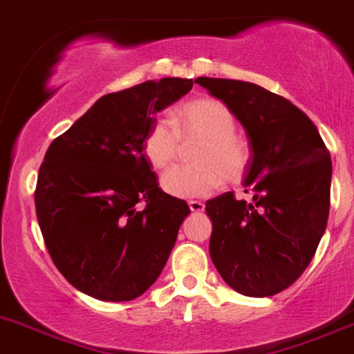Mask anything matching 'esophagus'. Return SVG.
<instances>
[{
    "label": "esophagus",
    "mask_w": 354,
    "mask_h": 354,
    "mask_svg": "<svg viewBox=\"0 0 354 354\" xmlns=\"http://www.w3.org/2000/svg\"><path fill=\"white\" fill-rule=\"evenodd\" d=\"M188 207H190L192 212H202L205 209V205L198 201H190L188 202Z\"/></svg>",
    "instance_id": "esophagus-1"
}]
</instances>
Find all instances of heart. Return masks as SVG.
<instances>
[{"label": "heart", "instance_id": "heart-1", "mask_svg": "<svg viewBox=\"0 0 354 354\" xmlns=\"http://www.w3.org/2000/svg\"><path fill=\"white\" fill-rule=\"evenodd\" d=\"M173 129L166 119H156L143 136V156L153 167L169 166L185 143L201 142L194 150L195 166H174L160 178L171 197H207L225 183H235L247 173L250 150L236 135V119L226 105L214 100H195L173 114Z\"/></svg>", "mask_w": 354, "mask_h": 354}]
</instances>
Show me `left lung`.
I'll use <instances>...</instances> for the list:
<instances>
[{"label": "left lung", "instance_id": "left-lung-1", "mask_svg": "<svg viewBox=\"0 0 354 354\" xmlns=\"http://www.w3.org/2000/svg\"><path fill=\"white\" fill-rule=\"evenodd\" d=\"M245 128L252 202L233 192L205 202L209 254L236 292L268 297L292 286L313 259L330 209V153L317 126L287 98L254 82L197 77Z\"/></svg>", "mask_w": 354, "mask_h": 354}]
</instances>
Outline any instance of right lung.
<instances>
[{
	"label": "right lung",
	"instance_id": "1",
	"mask_svg": "<svg viewBox=\"0 0 354 354\" xmlns=\"http://www.w3.org/2000/svg\"><path fill=\"white\" fill-rule=\"evenodd\" d=\"M192 86L164 77L105 95L48 147L34 192L44 245L65 280L95 299L142 296L190 214L159 188L143 136Z\"/></svg>",
	"mask_w": 354,
	"mask_h": 354
}]
</instances>
